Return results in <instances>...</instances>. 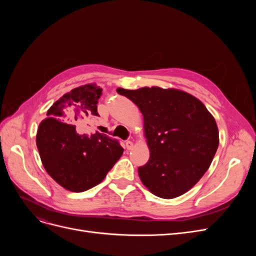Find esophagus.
Masks as SVG:
<instances>
[{"label":"esophagus","mask_w":256,"mask_h":256,"mask_svg":"<svg viewBox=\"0 0 256 256\" xmlns=\"http://www.w3.org/2000/svg\"><path fill=\"white\" fill-rule=\"evenodd\" d=\"M125 144H126V148L129 150H131L132 148V146H134V143L131 142L130 140H127L126 142H125Z\"/></svg>","instance_id":"esophagus-1"}]
</instances>
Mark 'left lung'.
Wrapping results in <instances>:
<instances>
[{
  "label": "left lung",
  "instance_id": "1",
  "mask_svg": "<svg viewBox=\"0 0 256 256\" xmlns=\"http://www.w3.org/2000/svg\"><path fill=\"white\" fill-rule=\"evenodd\" d=\"M144 116L150 156L138 168L154 196L177 198L190 190L210 166L219 145L218 127L198 99L178 90H118Z\"/></svg>",
  "mask_w": 256,
  "mask_h": 256
}]
</instances>
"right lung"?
<instances>
[{
    "label": "right lung",
    "instance_id": "right-lung-1",
    "mask_svg": "<svg viewBox=\"0 0 256 256\" xmlns=\"http://www.w3.org/2000/svg\"><path fill=\"white\" fill-rule=\"evenodd\" d=\"M102 92L88 84L67 92L53 104L37 131L36 144L46 171L69 191L83 192L102 182L124 152L118 141L106 134H79L76 126L63 122L99 116Z\"/></svg>",
    "mask_w": 256,
    "mask_h": 256
}]
</instances>
